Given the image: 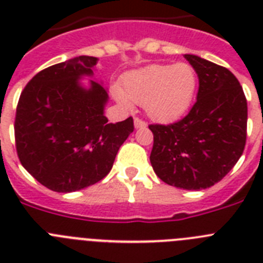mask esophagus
Listing matches in <instances>:
<instances>
[{
    "label": "esophagus",
    "instance_id": "obj_1",
    "mask_svg": "<svg viewBox=\"0 0 263 263\" xmlns=\"http://www.w3.org/2000/svg\"><path fill=\"white\" fill-rule=\"evenodd\" d=\"M146 126H147V124H146L145 121H142L141 118H134V127L136 129H142V127Z\"/></svg>",
    "mask_w": 263,
    "mask_h": 263
}]
</instances>
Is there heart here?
I'll list each match as a JSON object with an SVG mask.
<instances>
[{"label":"heart","instance_id":"b5f03b06","mask_svg":"<svg viewBox=\"0 0 263 263\" xmlns=\"http://www.w3.org/2000/svg\"><path fill=\"white\" fill-rule=\"evenodd\" d=\"M196 87V71L188 63L150 64L125 75L124 89L115 87L113 96L126 109L143 104L148 117L166 124L188 110Z\"/></svg>","mask_w":263,"mask_h":263}]
</instances>
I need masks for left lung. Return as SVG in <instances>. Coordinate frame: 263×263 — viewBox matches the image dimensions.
I'll return each instance as SVG.
<instances>
[{
  "label": "left lung",
  "instance_id": "1",
  "mask_svg": "<svg viewBox=\"0 0 263 263\" xmlns=\"http://www.w3.org/2000/svg\"><path fill=\"white\" fill-rule=\"evenodd\" d=\"M199 78L195 105L183 120L150 125V162L160 180L182 190L210 188L227 175L243 153L248 103L229 69L185 53Z\"/></svg>",
  "mask_w": 263,
  "mask_h": 263
}]
</instances>
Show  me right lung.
I'll use <instances>...</instances> for the list:
<instances>
[{
  "label": "right lung",
  "mask_w": 263,
  "mask_h": 263,
  "mask_svg": "<svg viewBox=\"0 0 263 263\" xmlns=\"http://www.w3.org/2000/svg\"><path fill=\"white\" fill-rule=\"evenodd\" d=\"M97 58H72L36 73L15 113V147L27 173L55 192H73L110 173L133 118L109 124L108 90L93 78Z\"/></svg>",
  "instance_id": "obj_1"
}]
</instances>
